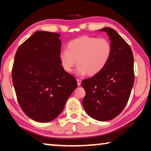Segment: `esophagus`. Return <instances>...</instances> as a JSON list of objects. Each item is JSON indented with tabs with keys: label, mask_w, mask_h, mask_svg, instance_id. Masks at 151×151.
Wrapping results in <instances>:
<instances>
[{
	"label": "esophagus",
	"mask_w": 151,
	"mask_h": 151,
	"mask_svg": "<svg viewBox=\"0 0 151 151\" xmlns=\"http://www.w3.org/2000/svg\"><path fill=\"white\" fill-rule=\"evenodd\" d=\"M76 81H77V84H78V86H80L81 84V82H82V81L79 79H76Z\"/></svg>",
	"instance_id": "esophagus-1"
}]
</instances>
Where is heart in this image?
<instances>
[{
  "label": "heart",
  "mask_w": 151,
  "mask_h": 151,
  "mask_svg": "<svg viewBox=\"0 0 151 151\" xmlns=\"http://www.w3.org/2000/svg\"><path fill=\"white\" fill-rule=\"evenodd\" d=\"M112 55V45L106 38L82 36L69 41L67 50H60L59 59L65 71L70 73L78 60L79 76H94L101 71Z\"/></svg>",
  "instance_id": "obj_1"
}]
</instances>
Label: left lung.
I'll use <instances>...</instances> for the list:
<instances>
[{
    "mask_svg": "<svg viewBox=\"0 0 151 151\" xmlns=\"http://www.w3.org/2000/svg\"><path fill=\"white\" fill-rule=\"evenodd\" d=\"M112 45V55L101 71L82 82L86 92L82 100L86 113L93 119L107 121L123 110L134 82L132 50L122 37L112 28L106 27Z\"/></svg>",
    "mask_w": 151,
    "mask_h": 151,
    "instance_id": "left-lung-1",
    "label": "left lung"
}]
</instances>
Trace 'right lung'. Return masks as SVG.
Wrapping results in <instances>:
<instances>
[{
    "instance_id": "right-lung-1",
    "label": "right lung",
    "mask_w": 151,
    "mask_h": 151,
    "mask_svg": "<svg viewBox=\"0 0 151 151\" xmlns=\"http://www.w3.org/2000/svg\"><path fill=\"white\" fill-rule=\"evenodd\" d=\"M60 36L37 31L15 55L12 81L17 101L28 117L40 123L55 119L78 86L60 65Z\"/></svg>"
}]
</instances>
